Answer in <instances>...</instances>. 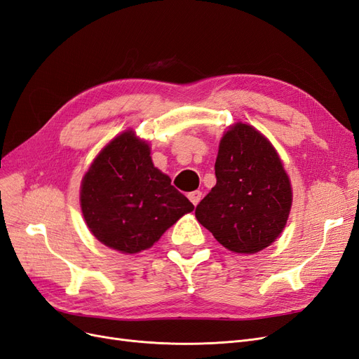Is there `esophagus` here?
<instances>
[{
	"label": "esophagus",
	"instance_id": "esophagus-1",
	"mask_svg": "<svg viewBox=\"0 0 359 359\" xmlns=\"http://www.w3.org/2000/svg\"><path fill=\"white\" fill-rule=\"evenodd\" d=\"M189 200H191V203L194 204V205H198V203L201 201V198H203V194L200 192V191H194V192H189Z\"/></svg>",
	"mask_w": 359,
	"mask_h": 359
}]
</instances>
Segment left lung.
Segmentation results:
<instances>
[{
	"label": "left lung",
	"instance_id": "8db88e82",
	"mask_svg": "<svg viewBox=\"0 0 359 359\" xmlns=\"http://www.w3.org/2000/svg\"><path fill=\"white\" fill-rule=\"evenodd\" d=\"M216 184L195 209L224 248L257 253L280 236L292 205L291 182L273 144L237 122L219 143Z\"/></svg>",
	"mask_w": 359,
	"mask_h": 359
}]
</instances>
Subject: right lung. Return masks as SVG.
Masks as SVG:
<instances>
[{
    "instance_id": "add662e5",
    "label": "right lung",
    "mask_w": 359,
    "mask_h": 359,
    "mask_svg": "<svg viewBox=\"0 0 359 359\" xmlns=\"http://www.w3.org/2000/svg\"><path fill=\"white\" fill-rule=\"evenodd\" d=\"M89 231L102 245L126 253L154 246L194 204L150 158L134 131L114 137L90 164L80 188Z\"/></svg>"
}]
</instances>
